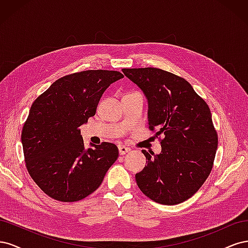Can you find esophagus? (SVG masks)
Masks as SVG:
<instances>
[{"label": "esophagus", "instance_id": "obj_1", "mask_svg": "<svg viewBox=\"0 0 248 248\" xmlns=\"http://www.w3.org/2000/svg\"><path fill=\"white\" fill-rule=\"evenodd\" d=\"M118 149H119V153L121 154V155H124V154L128 153V152L130 151V149L125 147L124 145H119V146H118Z\"/></svg>", "mask_w": 248, "mask_h": 248}]
</instances>
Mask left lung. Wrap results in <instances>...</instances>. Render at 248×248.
Segmentation results:
<instances>
[{"instance_id": "1", "label": "left lung", "mask_w": 248, "mask_h": 248, "mask_svg": "<svg viewBox=\"0 0 248 248\" xmlns=\"http://www.w3.org/2000/svg\"><path fill=\"white\" fill-rule=\"evenodd\" d=\"M148 99L149 129L160 140V154L141 152L147 166L136 175L146 197L162 205H177L191 198L213 168L218 137L205 100L183 78L166 70L125 68Z\"/></svg>"}]
</instances>
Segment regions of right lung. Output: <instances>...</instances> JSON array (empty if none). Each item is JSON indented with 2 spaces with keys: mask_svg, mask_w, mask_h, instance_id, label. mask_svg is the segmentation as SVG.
<instances>
[{
  "mask_svg": "<svg viewBox=\"0 0 248 248\" xmlns=\"http://www.w3.org/2000/svg\"><path fill=\"white\" fill-rule=\"evenodd\" d=\"M124 76L86 70L57 79L33 102L21 144L30 176L48 197L61 202L87 198L101 185L119 151L115 144L84 147L79 126L96 112L103 92Z\"/></svg>",
  "mask_w": 248,
  "mask_h": 248,
  "instance_id": "1",
  "label": "right lung"
}]
</instances>
